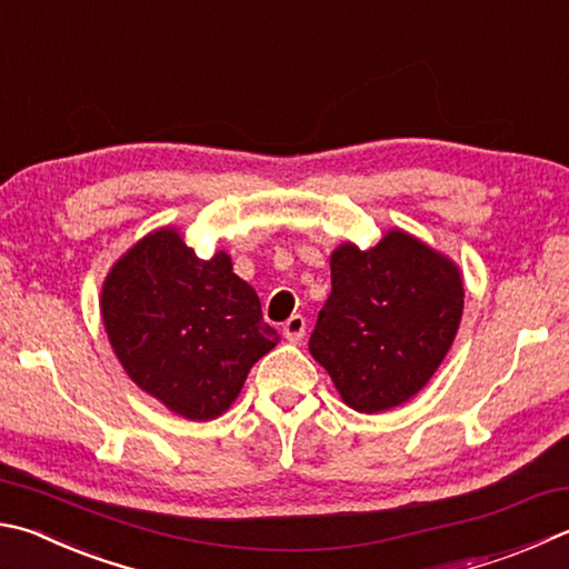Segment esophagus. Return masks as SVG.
Segmentation results:
<instances>
[{
	"mask_svg": "<svg viewBox=\"0 0 569 569\" xmlns=\"http://www.w3.org/2000/svg\"><path fill=\"white\" fill-rule=\"evenodd\" d=\"M283 336L291 340V343H298V340L306 336V318L301 313L288 318L283 323Z\"/></svg>",
	"mask_w": 569,
	"mask_h": 569,
	"instance_id": "1",
	"label": "esophagus"
}]
</instances>
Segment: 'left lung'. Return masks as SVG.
I'll use <instances>...</instances> for the list:
<instances>
[{"mask_svg": "<svg viewBox=\"0 0 569 569\" xmlns=\"http://www.w3.org/2000/svg\"><path fill=\"white\" fill-rule=\"evenodd\" d=\"M330 283L308 348L340 398L380 412L416 396L458 333L465 291L456 263L390 231L370 251L338 246Z\"/></svg>", "mask_w": 569, "mask_h": 569, "instance_id": "obj_1", "label": "left lung"}]
</instances>
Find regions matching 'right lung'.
<instances>
[{
  "label": "right lung",
  "instance_id": "1",
  "mask_svg": "<svg viewBox=\"0 0 569 569\" xmlns=\"http://www.w3.org/2000/svg\"><path fill=\"white\" fill-rule=\"evenodd\" d=\"M101 316L133 383L189 420L221 416L256 360L281 340L231 258H199L173 229L149 233L119 258Z\"/></svg>",
  "mask_w": 569,
  "mask_h": 569
}]
</instances>
